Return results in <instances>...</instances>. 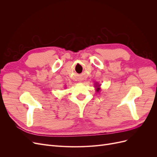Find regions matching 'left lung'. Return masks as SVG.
<instances>
[{
    "label": "left lung",
    "mask_w": 157,
    "mask_h": 157,
    "mask_svg": "<svg viewBox=\"0 0 157 157\" xmlns=\"http://www.w3.org/2000/svg\"><path fill=\"white\" fill-rule=\"evenodd\" d=\"M97 85H98V84H97ZM99 90H100V88H98L96 89V91H97V92H99Z\"/></svg>",
    "instance_id": "8db88e82"
}]
</instances>
